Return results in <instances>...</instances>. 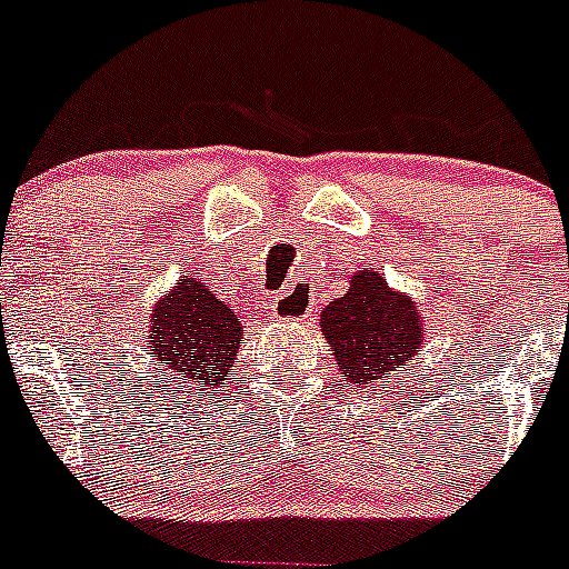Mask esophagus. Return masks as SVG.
<instances>
[{
    "mask_svg": "<svg viewBox=\"0 0 569 569\" xmlns=\"http://www.w3.org/2000/svg\"><path fill=\"white\" fill-rule=\"evenodd\" d=\"M305 308H308V296L301 293L299 288H293V290H284V293L273 301V316L290 319V316H299Z\"/></svg>",
    "mask_w": 569,
    "mask_h": 569,
    "instance_id": "34e87169",
    "label": "esophagus"
}]
</instances>
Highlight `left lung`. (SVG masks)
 Returning a JSON list of instances; mask_svg holds the SVG:
<instances>
[{"label":"left lung","instance_id":"1","mask_svg":"<svg viewBox=\"0 0 569 569\" xmlns=\"http://www.w3.org/2000/svg\"><path fill=\"white\" fill-rule=\"evenodd\" d=\"M319 325L336 365L356 387L396 373L425 341L419 305L387 288L379 270H359L347 293L321 310Z\"/></svg>","mask_w":569,"mask_h":569}]
</instances>
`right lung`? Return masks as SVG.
<instances>
[{"mask_svg": "<svg viewBox=\"0 0 569 569\" xmlns=\"http://www.w3.org/2000/svg\"><path fill=\"white\" fill-rule=\"evenodd\" d=\"M148 347L173 385L188 393L222 385L241 347V328L233 310L199 279L176 281L156 301L148 319ZM170 390V387H168Z\"/></svg>", "mask_w": 569, "mask_h": 569, "instance_id": "1", "label": "right lung"}]
</instances>
